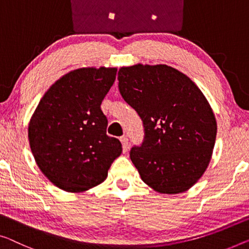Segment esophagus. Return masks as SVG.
Wrapping results in <instances>:
<instances>
[{
  "label": "esophagus",
  "instance_id": "1",
  "mask_svg": "<svg viewBox=\"0 0 249 249\" xmlns=\"http://www.w3.org/2000/svg\"><path fill=\"white\" fill-rule=\"evenodd\" d=\"M120 140H121L122 145H123V152L125 153V152H127L128 150V139L126 136H122Z\"/></svg>",
  "mask_w": 249,
  "mask_h": 249
}]
</instances>
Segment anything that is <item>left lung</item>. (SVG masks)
Returning <instances> with one entry per match:
<instances>
[{"label":"left lung","mask_w":249,"mask_h":249,"mask_svg":"<svg viewBox=\"0 0 249 249\" xmlns=\"http://www.w3.org/2000/svg\"><path fill=\"white\" fill-rule=\"evenodd\" d=\"M117 79L145 129L143 144L129 154L141 179L159 194L188 191L205 173L216 142L217 122L206 96L168 65L121 67Z\"/></svg>","instance_id":"1"}]
</instances>
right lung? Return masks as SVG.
<instances>
[{
	"instance_id": "right-lung-1",
	"label": "right lung",
	"mask_w": 249,
	"mask_h": 249,
	"mask_svg": "<svg viewBox=\"0 0 249 249\" xmlns=\"http://www.w3.org/2000/svg\"><path fill=\"white\" fill-rule=\"evenodd\" d=\"M115 67H83L44 92L28 125L36 165L58 188L79 194L105 181L122 153V144L106 135L101 105L116 78Z\"/></svg>"
}]
</instances>
